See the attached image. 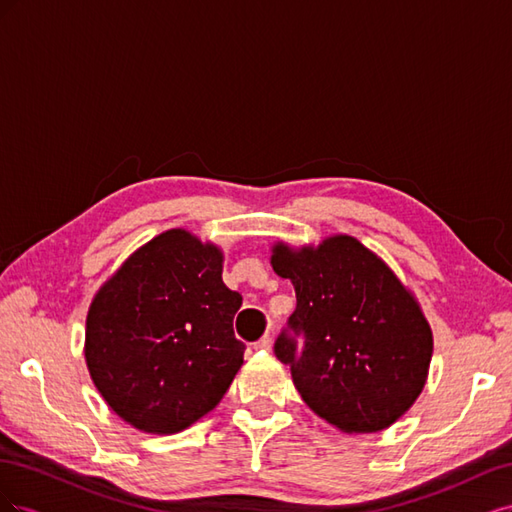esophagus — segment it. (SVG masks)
I'll return each instance as SVG.
<instances>
[{"instance_id":"1","label":"esophagus","mask_w":512,"mask_h":512,"mask_svg":"<svg viewBox=\"0 0 512 512\" xmlns=\"http://www.w3.org/2000/svg\"><path fill=\"white\" fill-rule=\"evenodd\" d=\"M254 350H262V352H267V350H271V337L269 335H262L258 342L254 344Z\"/></svg>"}]
</instances>
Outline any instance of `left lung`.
I'll return each mask as SVG.
<instances>
[{
    "instance_id": "obj_1",
    "label": "left lung",
    "mask_w": 512,
    "mask_h": 512,
    "mask_svg": "<svg viewBox=\"0 0 512 512\" xmlns=\"http://www.w3.org/2000/svg\"><path fill=\"white\" fill-rule=\"evenodd\" d=\"M271 265L297 292L273 350L305 404L346 433L393 425L421 395L433 352L412 292L348 235L299 250L275 243Z\"/></svg>"
}]
</instances>
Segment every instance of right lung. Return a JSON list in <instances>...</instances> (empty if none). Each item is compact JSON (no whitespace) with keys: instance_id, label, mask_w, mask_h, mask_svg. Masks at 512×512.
I'll return each instance as SVG.
<instances>
[{"instance_id":"obj_1","label":"right lung","mask_w":512,"mask_h":512,"mask_svg":"<svg viewBox=\"0 0 512 512\" xmlns=\"http://www.w3.org/2000/svg\"><path fill=\"white\" fill-rule=\"evenodd\" d=\"M222 252L173 228L123 262L89 305L85 361L108 406L147 433L188 429L220 404L243 365L232 331L241 294Z\"/></svg>"}]
</instances>
